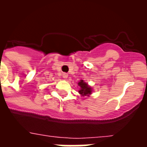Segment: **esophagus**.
Wrapping results in <instances>:
<instances>
[{
    "instance_id": "34e87169",
    "label": "esophagus",
    "mask_w": 147,
    "mask_h": 147,
    "mask_svg": "<svg viewBox=\"0 0 147 147\" xmlns=\"http://www.w3.org/2000/svg\"><path fill=\"white\" fill-rule=\"evenodd\" d=\"M67 76H68V75H67V73H63V74H62V76H63V78H64V79H67Z\"/></svg>"
}]
</instances>
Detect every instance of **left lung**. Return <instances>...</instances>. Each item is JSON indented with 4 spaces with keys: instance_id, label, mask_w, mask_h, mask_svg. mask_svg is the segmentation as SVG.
I'll list each match as a JSON object with an SVG mask.
<instances>
[{
    "instance_id": "8db88e82",
    "label": "left lung",
    "mask_w": 147,
    "mask_h": 147,
    "mask_svg": "<svg viewBox=\"0 0 147 147\" xmlns=\"http://www.w3.org/2000/svg\"><path fill=\"white\" fill-rule=\"evenodd\" d=\"M79 86H80V90L79 92L81 95L83 96H89V94H91V88L86 83H84L83 80H81L80 83H78Z\"/></svg>"
}]
</instances>
